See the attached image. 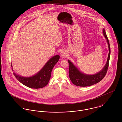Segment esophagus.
I'll return each mask as SVG.
<instances>
[{
    "label": "esophagus",
    "mask_w": 122,
    "mask_h": 122,
    "mask_svg": "<svg viewBox=\"0 0 122 122\" xmlns=\"http://www.w3.org/2000/svg\"><path fill=\"white\" fill-rule=\"evenodd\" d=\"M66 54H67V53H66V52H65V51H63L62 52H61V57H65L66 55Z\"/></svg>",
    "instance_id": "34e87169"
}]
</instances>
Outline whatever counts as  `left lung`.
I'll use <instances>...</instances> for the list:
<instances>
[{
	"label": "left lung",
	"instance_id": "8db88e82",
	"mask_svg": "<svg viewBox=\"0 0 122 122\" xmlns=\"http://www.w3.org/2000/svg\"><path fill=\"white\" fill-rule=\"evenodd\" d=\"M103 34L107 40L108 45L109 53L107 61L102 70L94 75H87L81 72L70 61H68L69 64V76L71 82L75 85L78 86L86 87L91 86L100 82L104 77L108 68L109 58L110 55V47L109 40L106 35L104 29H103Z\"/></svg>",
	"mask_w": 122,
	"mask_h": 122
}]
</instances>
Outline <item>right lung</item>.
I'll return each instance as SVG.
<instances>
[{
    "instance_id": "obj_1",
    "label": "right lung",
    "mask_w": 122,
    "mask_h": 122,
    "mask_svg": "<svg viewBox=\"0 0 122 122\" xmlns=\"http://www.w3.org/2000/svg\"><path fill=\"white\" fill-rule=\"evenodd\" d=\"M60 59L59 55H56L51 58L45 65L43 68L36 75L30 77H23L14 72V75L18 80L27 87L38 89L46 86L48 83L52 69ZM12 67V65H11ZM13 70V68H12Z\"/></svg>"
}]
</instances>
